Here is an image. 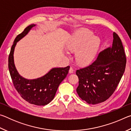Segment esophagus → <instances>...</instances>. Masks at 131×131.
<instances>
[{
	"label": "esophagus",
	"instance_id": "obj_1",
	"mask_svg": "<svg viewBox=\"0 0 131 131\" xmlns=\"http://www.w3.org/2000/svg\"><path fill=\"white\" fill-rule=\"evenodd\" d=\"M73 72H74L73 69L72 68H70L69 70V73L70 74V73H73Z\"/></svg>",
	"mask_w": 131,
	"mask_h": 131
}]
</instances>
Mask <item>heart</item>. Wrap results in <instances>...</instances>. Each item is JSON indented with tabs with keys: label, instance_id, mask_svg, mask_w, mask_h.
Returning a JSON list of instances; mask_svg holds the SVG:
<instances>
[{
	"label": "heart",
	"instance_id": "heart-1",
	"mask_svg": "<svg viewBox=\"0 0 131 131\" xmlns=\"http://www.w3.org/2000/svg\"><path fill=\"white\" fill-rule=\"evenodd\" d=\"M100 39L92 36L90 32L72 36L66 43V48L70 52H76V61L80 65H87L92 62L97 54ZM68 56L70 54L66 52Z\"/></svg>",
	"mask_w": 131,
	"mask_h": 131
}]
</instances>
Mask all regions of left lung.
<instances>
[{
    "mask_svg": "<svg viewBox=\"0 0 131 131\" xmlns=\"http://www.w3.org/2000/svg\"><path fill=\"white\" fill-rule=\"evenodd\" d=\"M112 47L99 53L91 65L77 70L79 97L88 104L95 105L109 98L121 80L125 71L126 57L120 38L113 34Z\"/></svg>",
    "mask_w": 131,
    "mask_h": 131,
    "instance_id": "1",
    "label": "left lung"
}]
</instances>
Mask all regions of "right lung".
<instances>
[{
    "mask_svg": "<svg viewBox=\"0 0 131 131\" xmlns=\"http://www.w3.org/2000/svg\"><path fill=\"white\" fill-rule=\"evenodd\" d=\"M36 25H29L15 39L8 57V69L15 89L24 100L33 105L44 106L54 99L59 84L67 76L70 66L53 68L45 75L35 79H25L19 74L14 61L15 46Z\"/></svg>",
    "mask_w": 131,
    "mask_h": 131,
    "instance_id": "right-lung-1",
    "label": "right lung"
}]
</instances>
